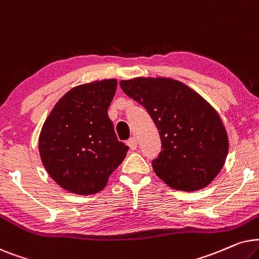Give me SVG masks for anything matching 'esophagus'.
Returning a JSON list of instances; mask_svg holds the SVG:
<instances>
[{
	"instance_id": "34e87169",
	"label": "esophagus",
	"mask_w": 259,
	"mask_h": 259,
	"mask_svg": "<svg viewBox=\"0 0 259 259\" xmlns=\"http://www.w3.org/2000/svg\"><path fill=\"white\" fill-rule=\"evenodd\" d=\"M126 144H127V146H129V148L132 150H136L137 149V140H136V137H132V139L127 141Z\"/></svg>"
}]
</instances>
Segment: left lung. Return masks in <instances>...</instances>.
I'll use <instances>...</instances> for the list:
<instances>
[{"instance_id":"left-lung-1","label":"left lung","mask_w":259,"mask_h":259,"mask_svg":"<svg viewBox=\"0 0 259 259\" xmlns=\"http://www.w3.org/2000/svg\"><path fill=\"white\" fill-rule=\"evenodd\" d=\"M119 85L144 106L160 134L161 153L151 162L157 177L185 192L211 184L229 151L218 112L191 88L173 79L135 78Z\"/></svg>"}]
</instances>
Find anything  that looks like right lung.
<instances>
[{
	"mask_svg": "<svg viewBox=\"0 0 259 259\" xmlns=\"http://www.w3.org/2000/svg\"><path fill=\"white\" fill-rule=\"evenodd\" d=\"M116 79L75 86L59 99L44 123L39 151L60 187L75 194L102 191L129 147L117 140L108 109Z\"/></svg>",
	"mask_w": 259,
	"mask_h": 259,
	"instance_id": "obj_1",
	"label": "right lung"
}]
</instances>
